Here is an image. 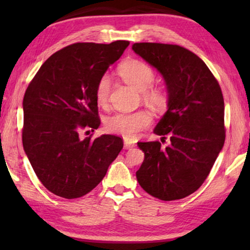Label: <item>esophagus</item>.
Returning <instances> with one entry per match:
<instances>
[{
  "instance_id": "esophagus-1",
  "label": "esophagus",
  "mask_w": 250,
  "mask_h": 250,
  "mask_svg": "<svg viewBox=\"0 0 250 250\" xmlns=\"http://www.w3.org/2000/svg\"><path fill=\"white\" fill-rule=\"evenodd\" d=\"M135 146V143L128 140V139H125V149H132Z\"/></svg>"
}]
</instances>
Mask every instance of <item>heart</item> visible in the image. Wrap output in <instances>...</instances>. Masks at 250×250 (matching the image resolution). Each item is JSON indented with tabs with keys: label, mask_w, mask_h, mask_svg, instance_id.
I'll use <instances>...</instances> for the list:
<instances>
[{
	"label": "heart",
	"mask_w": 250,
	"mask_h": 250,
	"mask_svg": "<svg viewBox=\"0 0 250 250\" xmlns=\"http://www.w3.org/2000/svg\"><path fill=\"white\" fill-rule=\"evenodd\" d=\"M119 74L125 82L138 91H142V97L147 104L156 109H162L167 105V97L161 88L150 87L154 80V71L149 65L140 61H128L119 67ZM110 91V77L101 76L96 86V100L98 104H107ZM151 115L146 111L131 113H116L105 121V129L110 132L124 135L126 139H132L139 131L146 128L151 124Z\"/></svg>",
	"instance_id": "obj_1"
}]
</instances>
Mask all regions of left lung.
Wrapping results in <instances>:
<instances>
[{
  "instance_id": "8db88e82",
  "label": "left lung",
  "mask_w": 250,
  "mask_h": 250,
  "mask_svg": "<svg viewBox=\"0 0 250 250\" xmlns=\"http://www.w3.org/2000/svg\"><path fill=\"white\" fill-rule=\"evenodd\" d=\"M132 49L166 82L167 110L153 132L170 138L167 147L138 142L145 161L137 179L159 200H181L204 183L225 142L221 87L205 62L179 45L134 43Z\"/></svg>"
}]
</instances>
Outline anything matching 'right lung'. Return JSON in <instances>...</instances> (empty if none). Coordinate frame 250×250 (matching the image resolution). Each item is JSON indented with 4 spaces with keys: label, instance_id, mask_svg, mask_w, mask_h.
<instances>
[{
    "label": "right lung",
    "instance_id": "obj_1",
    "mask_svg": "<svg viewBox=\"0 0 250 250\" xmlns=\"http://www.w3.org/2000/svg\"><path fill=\"white\" fill-rule=\"evenodd\" d=\"M129 44L67 46L41 66L25 91L24 151L42 184L55 195L69 200L86 195L124 147L116 135L80 139L79 133L100 125L97 83Z\"/></svg>",
    "mask_w": 250,
    "mask_h": 250
}]
</instances>
